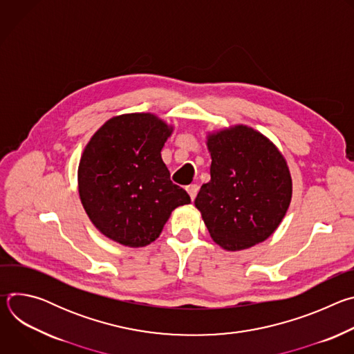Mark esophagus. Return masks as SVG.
I'll return each instance as SVG.
<instances>
[{
	"instance_id": "1",
	"label": "esophagus",
	"mask_w": 354,
	"mask_h": 354,
	"mask_svg": "<svg viewBox=\"0 0 354 354\" xmlns=\"http://www.w3.org/2000/svg\"><path fill=\"white\" fill-rule=\"evenodd\" d=\"M186 190H187L190 198L194 200V197H196V194H197V192H198V186H197V185H189V186L186 187Z\"/></svg>"
}]
</instances>
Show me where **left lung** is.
<instances>
[{"label":"left lung","mask_w":354,"mask_h":354,"mask_svg":"<svg viewBox=\"0 0 354 354\" xmlns=\"http://www.w3.org/2000/svg\"><path fill=\"white\" fill-rule=\"evenodd\" d=\"M210 182L194 206L216 243L241 250L268 239L291 201L292 183L284 157L259 131L238 124L207 136Z\"/></svg>","instance_id":"8db88e82"}]
</instances>
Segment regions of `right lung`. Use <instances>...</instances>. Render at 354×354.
<instances>
[{"mask_svg": "<svg viewBox=\"0 0 354 354\" xmlns=\"http://www.w3.org/2000/svg\"><path fill=\"white\" fill-rule=\"evenodd\" d=\"M172 126L151 113L109 119L86 144L78 167L81 203L105 236L130 248L156 241L190 197L169 179L161 149Z\"/></svg>", "mask_w": 354, "mask_h": 354, "instance_id": "right-lung-1", "label": "right lung"}]
</instances>
